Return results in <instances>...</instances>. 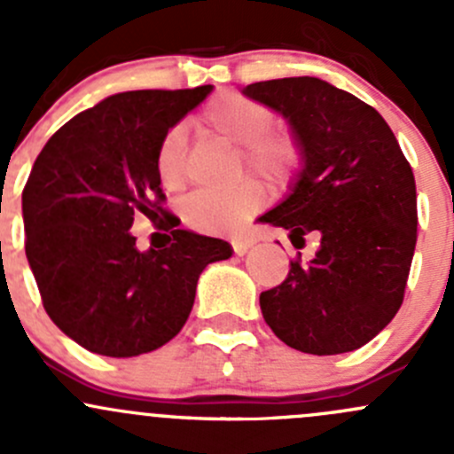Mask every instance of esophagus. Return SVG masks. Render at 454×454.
Here are the masks:
<instances>
[{"instance_id": "1", "label": "esophagus", "mask_w": 454, "mask_h": 454, "mask_svg": "<svg viewBox=\"0 0 454 454\" xmlns=\"http://www.w3.org/2000/svg\"><path fill=\"white\" fill-rule=\"evenodd\" d=\"M231 244H232V250H235V254L244 256L250 248H253L256 241H254V237H250V235H235L232 237Z\"/></svg>"}]
</instances>
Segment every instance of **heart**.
<instances>
[{
  "instance_id": "b5f03b06",
  "label": "heart",
  "mask_w": 454,
  "mask_h": 454,
  "mask_svg": "<svg viewBox=\"0 0 454 454\" xmlns=\"http://www.w3.org/2000/svg\"><path fill=\"white\" fill-rule=\"evenodd\" d=\"M206 129L231 145H241V155L248 167L270 177H283L296 167L299 149L290 136L270 131L272 114L259 100L226 91L208 103L201 114ZM160 182L176 191L184 182V129L173 127L158 146L155 155ZM263 191L253 180L232 189L198 191L182 206V217L201 232H226L241 226L261 208Z\"/></svg>"
}]
</instances>
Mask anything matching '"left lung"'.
Wrapping results in <instances>:
<instances>
[{
  "instance_id": "left-lung-1",
  "label": "left lung",
  "mask_w": 454,
  "mask_h": 454,
  "mask_svg": "<svg viewBox=\"0 0 454 454\" xmlns=\"http://www.w3.org/2000/svg\"><path fill=\"white\" fill-rule=\"evenodd\" d=\"M241 94L281 114L299 149L290 193L259 222L286 228L294 246L320 237L309 263L292 261L286 281L261 292V314L303 354L358 349L404 301L418 241L413 168L387 121L327 81H261Z\"/></svg>"
}]
</instances>
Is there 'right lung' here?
Listing matches in <instances>:
<instances>
[{"label": "right lung", "instance_id": "obj_1", "mask_svg": "<svg viewBox=\"0 0 454 454\" xmlns=\"http://www.w3.org/2000/svg\"><path fill=\"white\" fill-rule=\"evenodd\" d=\"M213 91L136 90L76 114L35 160L24 195L26 256L52 323L91 354L131 358L177 336L198 278L232 256L223 239L184 228L138 251L133 215L162 210L155 155L164 136Z\"/></svg>", "mask_w": 454, "mask_h": 454}]
</instances>
